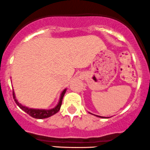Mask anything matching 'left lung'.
<instances>
[{
	"mask_svg": "<svg viewBox=\"0 0 150 150\" xmlns=\"http://www.w3.org/2000/svg\"><path fill=\"white\" fill-rule=\"evenodd\" d=\"M90 113H91V112H90ZM91 114H92V113H91ZM93 115H94V114H93ZM96 115V116H97V117H99V118H105V117H102V116H99V115Z\"/></svg>",
	"mask_w": 150,
	"mask_h": 150,
	"instance_id": "left-lung-1",
	"label": "left lung"
}]
</instances>
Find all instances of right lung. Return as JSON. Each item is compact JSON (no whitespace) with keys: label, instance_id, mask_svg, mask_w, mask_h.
I'll return each mask as SVG.
<instances>
[{"label":"right lung","instance_id":"obj_1","mask_svg":"<svg viewBox=\"0 0 150 150\" xmlns=\"http://www.w3.org/2000/svg\"><path fill=\"white\" fill-rule=\"evenodd\" d=\"M65 92H66V89L63 90V91L62 92L60 95V98H59V101L58 102L57 105L55 108H52V109L50 110H45V109H33V108H27V107L23 106V105H21V103L18 102V100L15 98V92L13 91V98L14 100H15V103L19 106V108L21 110H23V111H25L27 114L30 115V116L33 117L35 119H45V118H48V117L51 116V115L56 114L58 111L60 110L61 105H62V99H63V96L65 95Z\"/></svg>","mask_w":150,"mask_h":150}]
</instances>
